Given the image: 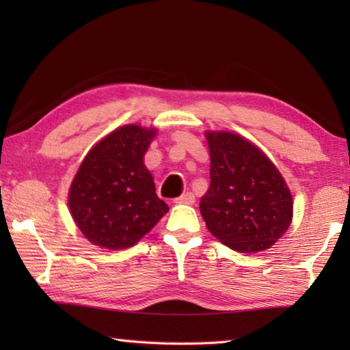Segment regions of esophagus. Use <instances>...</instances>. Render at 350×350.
Here are the masks:
<instances>
[{"instance_id": "esophagus-1", "label": "esophagus", "mask_w": 350, "mask_h": 350, "mask_svg": "<svg viewBox=\"0 0 350 350\" xmlns=\"http://www.w3.org/2000/svg\"><path fill=\"white\" fill-rule=\"evenodd\" d=\"M194 200H196V199H194V194L187 191V193H183L180 198H177V199L174 200V202H176V204H187V205H193V204H194Z\"/></svg>"}]
</instances>
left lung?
Listing matches in <instances>:
<instances>
[{"instance_id":"obj_1","label":"left lung","mask_w":350,"mask_h":350,"mask_svg":"<svg viewBox=\"0 0 350 350\" xmlns=\"http://www.w3.org/2000/svg\"><path fill=\"white\" fill-rule=\"evenodd\" d=\"M210 188L200 215L211 234L241 253L270 248L293 215L292 194L270 159L233 133H206Z\"/></svg>"}]
</instances>
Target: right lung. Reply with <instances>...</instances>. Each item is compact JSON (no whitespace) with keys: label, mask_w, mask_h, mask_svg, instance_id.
<instances>
[{"label":"right lung","mask_w":350,"mask_h":350,"mask_svg":"<svg viewBox=\"0 0 350 350\" xmlns=\"http://www.w3.org/2000/svg\"><path fill=\"white\" fill-rule=\"evenodd\" d=\"M156 129L126 125L88 152L69 189L77 227L94 245H134L159 222L168 205L157 198L144 156Z\"/></svg>","instance_id":"1"}]
</instances>
